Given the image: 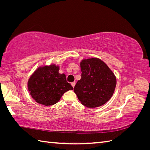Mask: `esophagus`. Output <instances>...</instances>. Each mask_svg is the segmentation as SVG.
I'll list each match as a JSON object with an SVG mask.
<instances>
[{
    "instance_id": "obj_1",
    "label": "esophagus",
    "mask_w": 150,
    "mask_h": 150,
    "mask_svg": "<svg viewBox=\"0 0 150 150\" xmlns=\"http://www.w3.org/2000/svg\"><path fill=\"white\" fill-rule=\"evenodd\" d=\"M75 84H76V82H72V83H71V85H72V87H73V88H74Z\"/></svg>"
}]
</instances>
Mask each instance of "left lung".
<instances>
[{"label":"left lung","mask_w":150,"mask_h":150,"mask_svg":"<svg viewBox=\"0 0 150 150\" xmlns=\"http://www.w3.org/2000/svg\"><path fill=\"white\" fill-rule=\"evenodd\" d=\"M80 66L81 79L74 88L79 100L90 108L103 105L114 93L116 85L114 73L98 58L83 59Z\"/></svg>","instance_id":"8db88e82"}]
</instances>
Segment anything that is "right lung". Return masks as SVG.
<instances>
[{"mask_svg":"<svg viewBox=\"0 0 150 150\" xmlns=\"http://www.w3.org/2000/svg\"><path fill=\"white\" fill-rule=\"evenodd\" d=\"M55 64L40 67L28 81V90L34 100L44 106L57 103L65 92L73 89L66 75L59 72Z\"/></svg>","mask_w":150,"mask_h":150,"instance_id":"1","label":"right lung"}]
</instances>
